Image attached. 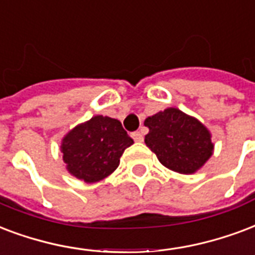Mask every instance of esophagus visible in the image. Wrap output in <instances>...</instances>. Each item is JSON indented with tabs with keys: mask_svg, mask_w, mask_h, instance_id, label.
Returning a JSON list of instances; mask_svg holds the SVG:
<instances>
[{
	"mask_svg": "<svg viewBox=\"0 0 255 255\" xmlns=\"http://www.w3.org/2000/svg\"><path fill=\"white\" fill-rule=\"evenodd\" d=\"M131 136H132V139H133L135 141H143V135H141L139 131L132 132Z\"/></svg>",
	"mask_w": 255,
	"mask_h": 255,
	"instance_id": "34e87169",
	"label": "esophagus"
}]
</instances>
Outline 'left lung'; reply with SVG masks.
<instances>
[{
  "label": "left lung",
  "mask_w": 255,
  "mask_h": 255,
  "mask_svg": "<svg viewBox=\"0 0 255 255\" xmlns=\"http://www.w3.org/2000/svg\"><path fill=\"white\" fill-rule=\"evenodd\" d=\"M145 144L159 162L179 174H194L213 155L211 133L203 124L178 108H167L144 120Z\"/></svg>",
  "instance_id": "1"
}]
</instances>
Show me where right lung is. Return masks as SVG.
<instances>
[{"mask_svg": "<svg viewBox=\"0 0 255 255\" xmlns=\"http://www.w3.org/2000/svg\"><path fill=\"white\" fill-rule=\"evenodd\" d=\"M131 144L133 140L119 120L97 115L64 136L61 152L69 174L95 183L118 168L120 156Z\"/></svg>", "mask_w": 255, "mask_h": 255, "instance_id": "right-lung-1", "label": "right lung"}]
</instances>
